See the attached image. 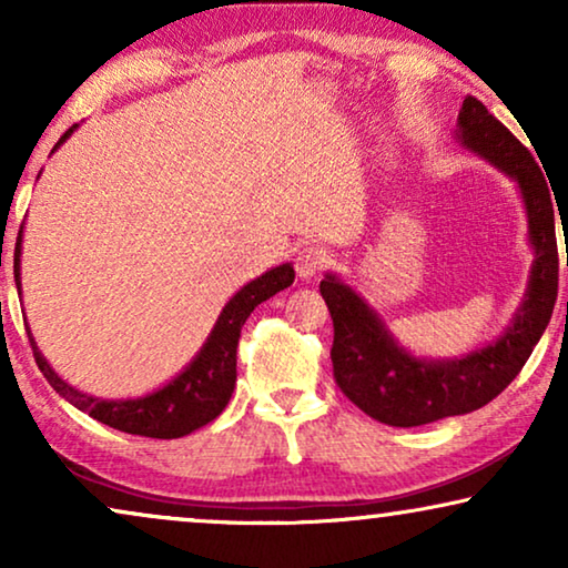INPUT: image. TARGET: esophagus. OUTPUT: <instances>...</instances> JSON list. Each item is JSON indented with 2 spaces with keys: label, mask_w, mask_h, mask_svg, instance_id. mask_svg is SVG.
Segmentation results:
<instances>
[{
  "label": "esophagus",
  "mask_w": 568,
  "mask_h": 568,
  "mask_svg": "<svg viewBox=\"0 0 568 568\" xmlns=\"http://www.w3.org/2000/svg\"><path fill=\"white\" fill-rule=\"evenodd\" d=\"M331 263V255L323 251V247H302L297 253V258H294V271H297L300 278H313L315 274H321V271L328 266Z\"/></svg>",
  "instance_id": "1"
}]
</instances>
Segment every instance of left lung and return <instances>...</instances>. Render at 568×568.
Instances as JSON below:
<instances>
[{
	"instance_id": "obj_1",
	"label": "left lung",
	"mask_w": 568,
	"mask_h": 568,
	"mask_svg": "<svg viewBox=\"0 0 568 568\" xmlns=\"http://www.w3.org/2000/svg\"><path fill=\"white\" fill-rule=\"evenodd\" d=\"M457 126L465 146L519 183L535 247L530 286L515 323L496 344L457 362H422L393 344L377 315L346 284L325 276L321 294L333 321V379L354 406L387 426L432 424L491 403L530 359L558 297L554 196L538 162L478 98L463 100Z\"/></svg>"
}]
</instances>
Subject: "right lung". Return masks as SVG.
<instances>
[{"label":"right lung","mask_w":568,"mask_h":568,"mask_svg":"<svg viewBox=\"0 0 568 568\" xmlns=\"http://www.w3.org/2000/svg\"><path fill=\"white\" fill-rule=\"evenodd\" d=\"M77 126L67 131L59 139V144L72 134ZM57 144V146H59ZM22 230V227H20ZM20 240L22 232H18V243H14V282H18L20 292ZM294 282V268L290 263L276 266L268 274H263L243 286L227 305H224L220 321H216L212 336L201 348L196 359L191 362V367H185L183 375H178L173 383L162 387V390L146 395L139 400H98L92 395H84L74 390L72 385H67L57 372L49 367V362L43 359L38 352L33 336H30V346H33V356L38 369L43 372V377L49 379V385L59 395L77 406L84 414L98 418L100 424L113 426V429L139 434V437H152V439H178L191 434L199 426L214 422L227 406L232 390H235L237 379V341L240 331L247 321V315L253 313L261 302L274 297L276 292L286 290Z\"/></svg>","instance_id":"add662e5"}]
</instances>
